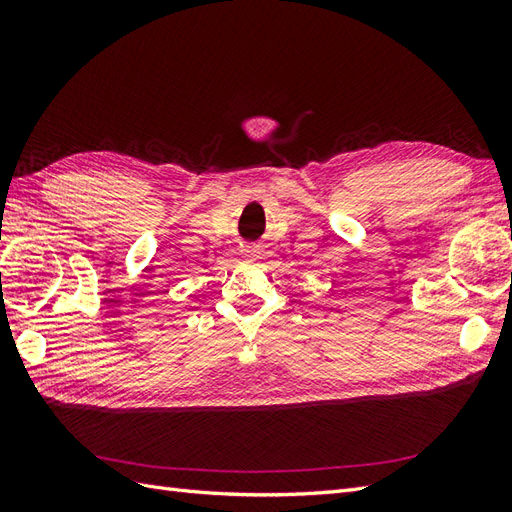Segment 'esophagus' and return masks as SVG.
<instances>
[{"instance_id":"1","label":"esophagus","mask_w":512,"mask_h":512,"mask_svg":"<svg viewBox=\"0 0 512 512\" xmlns=\"http://www.w3.org/2000/svg\"><path fill=\"white\" fill-rule=\"evenodd\" d=\"M243 258H247V260H252V258H256L258 256V247H243Z\"/></svg>"}]
</instances>
